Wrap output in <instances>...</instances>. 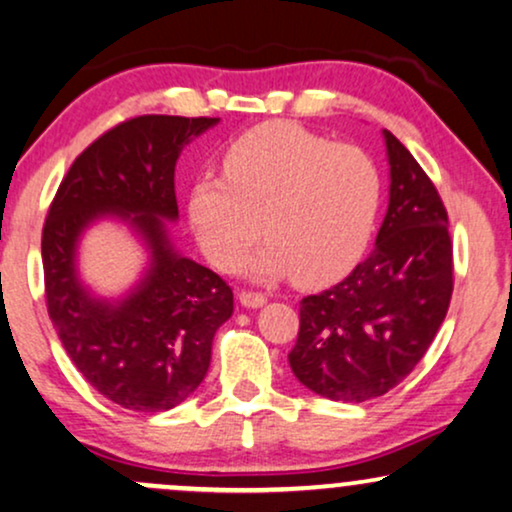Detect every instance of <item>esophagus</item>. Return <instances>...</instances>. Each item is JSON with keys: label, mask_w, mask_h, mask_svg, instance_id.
<instances>
[{"label": "esophagus", "mask_w": 512, "mask_h": 512, "mask_svg": "<svg viewBox=\"0 0 512 512\" xmlns=\"http://www.w3.org/2000/svg\"><path fill=\"white\" fill-rule=\"evenodd\" d=\"M239 302H242V306H246V309H258V306H263L268 302V297L263 292L242 290L239 292Z\"/></svg>", "instance_id": "esophagus-1"}]
</instances>
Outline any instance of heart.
I'll use <instances>...</instances> for the list:
<instances>
[{"instance_id":"b5f03b06","label":"heart","mask_w":512,"mask_h":512,"mask_svg":"<svg viewBox=\"0 0 512 512\" xmlns=\"http://www.w3.org/2000/svg\"><path fill=\"white\" fill-rule=\"evenodd\" d=\"M222 172L196 182L189 198L191 225L213 263L234 266L263 232L270 242L246 261L254 278L294 273L321 285L362 256L383 186L366 150L273 122L237 138Z\"/></svg>"}]
</instances>
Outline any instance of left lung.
<instances>
[{
    "label": "left lung",
    "instance_id": "8db88e82",
    "mask_svg": "<svg viewBox=\"0 0 512 512\" xmlns=\"http://www.w3.org/2000/svg\"><path fill=\"white\" fill-rule=\"evenodd\" d=\"M388 213L371 254L345 280L299 302L290 366L328 400L364 402L412 374L453 294V242L434 182L390 131Z\"/></svg>",
    "mask_w": 512,
    "mask_h": 512
}]
</instances>
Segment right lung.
Listing matches in <instances>:
<instances>
[{
	"instance_id": "obj_1",
	"label": "right lung",
	"mask_w": 512,
	"mask_h": 512,
	"mask_svg": "<svg viewBox=\"0 0 512 512\" xmlns=\"http://www.w3.org/2000/svg\"><path fill=\"white\" fill-rule=\"evenodd\" d=\"M215 117L143 114L95 138L69 167L42 227L47 311L66 354L102 398L134 412H165L208 374L210 347L234 311L218 273L179 256L165 220H177L174 167ZM126 219L149 246L142 282L119 303L77 280L75 246L98 217Z\"/></svg>"
}]
</instances>
